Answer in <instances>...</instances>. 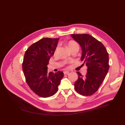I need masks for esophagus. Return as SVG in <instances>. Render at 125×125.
Wrapping results in <instances>:
<instances>
[{
	"mask_svg": "<svg viewBox=\"0 0 125 125\" xmlns=\"http://www.w3.org/2000/svg\"><path fill=\"white\" fill-rule=\"evenodd\" d=\"M63 73H64V74H68L69 73V72H68V71H64L63 72Z\"/></svg>",
	"mask_w": 125,
	"mask_h": 125,
	"instance_id": "obj_1",
	"label": "esophagus"
}]
</instances>
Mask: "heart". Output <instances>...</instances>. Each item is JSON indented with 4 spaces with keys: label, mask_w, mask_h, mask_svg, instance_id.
<instances>
[{
    "label": "heart",
    "mask_w": 125,
    "mask_h": 125,
    "mask_svg": "<svg viewBox=\"0 0 125 125\" xmlns=\"http://www.w3.org/2000/svg\"><path fill=\"white\" fill-rule=\"evenodd\" d=\"M68 46L69 48L70 49V50H71V49L74 48H78L79 49V44L76 42L73 41H70L69 42L68 44ZM59 50V45H57L56 46L55 51H54V55H57L58 51Z\"/></svg>",
    "instance_id": "b5f03b06"
}]
</instances>
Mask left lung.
Returning a JSON list of instances; mask_svg holds the SVG:
<instances>
[{"label":"left lung","instance_id":"obj_1","mask_svg":"<svg viewBox=\"0 0 125 125\" xmlns=\"http://www.w3.org/2000/svg\"><path fill=\"white\" fill-rule=\"evenodd\" d=\"M80 44L82 50L81 60L88 67L85 76L77 71L78 79L74 84V89L83 96L95 93L104 80L109 69L108 54L101 42L88 34H71Z\"/></svg>","mask_w":125,"mask_h":125}]
</instances>
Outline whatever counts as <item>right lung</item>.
Segmentation results:
<instances>
[{
    "label": "right lung",
    "mask_w": 125,
    "mask_h": 125,
    "mask_svg": "<svg viewBox=\"0 0 125 125\" xmlns=\"http://www.w3.org/2000/svg\"><path fill=\"white\" fill-rule=\"evenodd\" d=\"M59 39L43 38L26 51L22 62L25 81L33 92L42 97H50L57 92L63 77V72L48 73L47 65L54 55Z\"/></svg>",
    "instance_id": "1"
}]
</instances>
